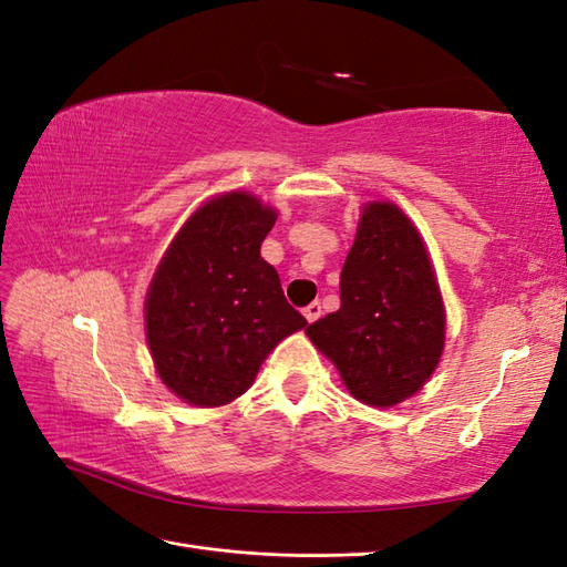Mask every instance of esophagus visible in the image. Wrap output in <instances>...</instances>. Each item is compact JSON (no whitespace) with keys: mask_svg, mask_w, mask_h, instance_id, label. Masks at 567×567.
Wrapping results in <instances>:
<instances>
[{"mask_svg":"<svg viewBox=\"0 0 567 567\" xmlns=\"http://www.w3.org/2000/svg\"><path fill=\"white\" fill-rule=\"evenodd\" d=\"M321 301H311L309 307H305V316H307V321L309 323H313V321H319L321 319Z\"/></svg>","mask_w":567,"mask_h":567,"instance_id":"esophagus-1","label":"esophagus"}]
</instances>
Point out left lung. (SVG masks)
<instances>
[{
  "mask_svg": "<svg viewBox=\"0 0 567 567\" xmlns=\"http://www.w3.org/2000/svg\"><path fill=\"white\" fill-rule=\"evenodd\" d=\"M444 305L425 244L399 205L367 203L340 272V309L307 326L354 399L389 408L437 370Z\"/></svg>",
  "mask_w": 567,
  "mask_h": 567,
  "instance_id": "left-lung-1",
  "label": "left lung"
}]
</instances>
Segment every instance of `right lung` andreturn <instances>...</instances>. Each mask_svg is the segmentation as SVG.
Masks as SVG:
<instances>
[{"label": "right lung", "instance_id": "1", "mask_svg": "<svg viewBox=\"0 0 567 567\" xmlns=\"http://www.w3.org/2000/svg\"><path fill=\"white\" fill-rule=\"evenodd\" d=\"M275 219L251 193L217 195L183 224L156 268L144 301L147 346L181 401L215 408L239 399L268 352L307 326L260 258Z\"/></svg>", "mask_w": 567, "mask_h": 567}]
</instances>
